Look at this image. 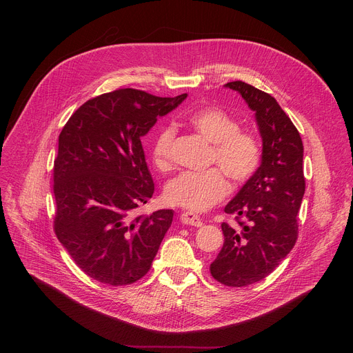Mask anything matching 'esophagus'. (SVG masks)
<instances>
[{"label": "esophagus", "mask_w": 353, "mask_h": 353, "mask_svg": "<svg viewBox=\"0 0 353 353\" xmlns=\"http://www.w3.org/2000/svg\"><path fill=\"white\" fill-rule=\"evenodd\" d=\"M180 219H181V222L184 223V225H191V226H196V228H199V226H203V221L199 219V216L198 215H195V214H192V212H183L181 215H180Z\"/></svg>", "instance_id": "34e87169"}]
</instances>
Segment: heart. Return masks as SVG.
<instances>
[{"label": "heart", "mask_w": 353, "mask_h": 353, "mask_svg": "<svg viewBox=\"0 0 353 353\" xmlns=\"http://www.w3.org/2000/svg\"><path fill=\"white\" fill-rule=\"evenodd\" d=\"M187 124L212 143L207 172H184L166 187V199L172 205L190 212H204L229 194V181L234 185L247 183L259 170L263 161V148L259 137L239 128L234 117L219 108H203L187 116ZM176 138L173 125L162 127L152 142V161L165 172L172 168V150Z\"/></svg>", "instance_id": "obj_1"}]
</instances>
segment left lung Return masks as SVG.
Listing matches in <instances>:
<instances>
[{
  "label": "left lung",
  "instance_id": "left-lung-1",
  "mask_svg": "<svg viewBox=\"0 0 353 353\" xmlns=\"http://www.w3.org/2000/svg\"><path fill=\"white\" fill-rule=\"evenodd\" d=\"M256 113L263 161L225 207L237 228L222 223L223 247L210 270L221 283L241 288L268 276L290 253L299 233L297 212L305 195L303 142L275 97L243 81L225 85Z\"/></svg>",
  "mask_w": 353,
  "mask_h": 353
}]
</instances>
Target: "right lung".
Wrapping results in <instances>:
<instances>
[{
  "mask_svg": "<svg viewBox=\"0 0 353 353\" xmlns=\"http://www.w3.org/2000/svg\"><path fill=\"white\" fill-rule=\"evenodd\" d=\"M185 97L117 89L88 100L64 125L53 169L54 232L88 276L123 286L152 265L173 211L137 214L155 191L141 137Z\"/></svg>",
  "mask_w": 353,
  "mask_h": 353,
  "instance_id": "obj_1",
  "label": "right lung"
}]
</instances>
